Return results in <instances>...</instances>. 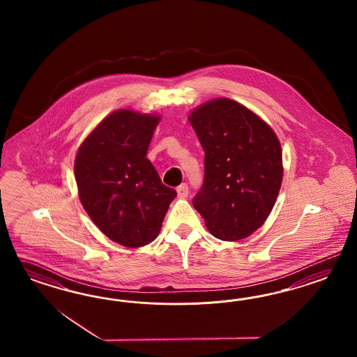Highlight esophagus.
I'll use <instances>...</instances> for the list:
<instances>
[{
    "mask_svg": "<svg viewBox=\"0 0 357 357\" xmlns=\"http://www.w3.org/2000/svg\"><path fill=\"white\" fill-rule=\"evenodd\" d=\"M176 192H178V197H179V199H185L187 195H188V185L185 183L181 184V185L176 188Z\"/></svg>",
    "mask_w": 357,
    "mask_h": 357,
    "instance_id": "34e87169",
    "label": "esophagus"
}]
</instances>
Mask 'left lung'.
Segmentation results:
<instances>
[{
	"mask_svg": "<svg viewBox=\"0 0 357 357\" xmlns=\"http://www.w3.org/2000/svg\"><path fill=\"white\" fill-rule=\"evenodd\" d=\"M188 119L206 153L195 209L218 239L249 237L270 216L280 191V142L267 123L227 98L206 102Z\"/></svg>",
	"mask_w": 357,
	"mask_h": 357,
	"instance_id": "8db88e82",
	"label": "left lung"
}]
</instances>
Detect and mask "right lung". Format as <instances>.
<instances>
[{
  "instance_id": "add662e5",
  "label": "right lung",
  "mask_w": 357,
  "mask_h": 357,
  "mask_svg": "<svg viewBox=\"0 0 357 357\" xmlns=\"http://www.w3.org/2000/svg\"><path fill=\"white\" fill-rule=\"evenodd\" d=\"M155 115L119 109L102 120L77 151L81 203L103 234L126 248L153 242L176 191L146 158Z\"/></svg>"
}]
</instances>
